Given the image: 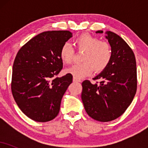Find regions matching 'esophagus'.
Returning <instances> with one entry per match:
<instances>
[{
  "label": "esophagus",
  "instance_id": "34e87169",
  "mask_svg": "<svg viewBox=\"0 0 148 148\" xmlns=\"http://www.w3.org/2000/svg\"><path fill=\"white\" fill-rule=\"evenodd\" d=\"M73 81H74V82H81V80L77 79V78L76 77H74L73 78Z\"/></svg>",
  "mask_w": 148,
  "mask_h": 148
}]
</instances>
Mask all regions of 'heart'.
Instances as JSON below:
<instances>
[{
    "label": "heart",
    "instance_id": "b5f03b06",
    "mask_svg": "<svg viewBox=\"0 0 148 148\" xmlns=\"http://www.w3.org/2000/svg\"><path fill=\"white\" fill-rule=\"evenodd\" d=\"M78 51H84L81 64H76L65 69V72L77 79L89 76L94 72L104 70L111 62L112 49L108 42L99 40L97 37L88 33L80 35L74 40ZM74 56V50L69 43H64L60 50V57L64 63L70 64Z\"/></svg>",
    "mask_w": 148,
    "mask_h": 148
}]
</instances>
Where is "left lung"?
<instances>
[{"mask_svg":"<svg viewBox=\"0 0 148 148\" xmlns=\"http://www.w3.org/2000/svg\"><path fill=\"white\" fill-rule=\"evenodd\" d=\"M106 34L112 49L111 62L93 79L99 80V83L83 81L81 93L86 113L99 122L111 121L123 115L133 101L137 88L136 62L133 51L117 34L111 31Z\"/></svg>","mask_w":148,"mask_h":148,"instance_id":"obj_1","label":"left lung"}]
</instances>
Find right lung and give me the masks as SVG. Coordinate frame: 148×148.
Instances as JSON below:
<instances>
[{"label":"right lung","mask_w":148,"mask_h":148,"mask_svg":"<svg viewBox=\"0 0 148 148\" xmlns=\"http://www.w3.org/2000/svg\"><path fill=\"white\" fill-rule=\"evenodd\" d=\"M72 37L68 30L46 31L33 37L19 49L12 67L13 97L24 114L40 123L54 119L72 76L58 74L62 69V45Z\"/></svg>","instance_id":"1"}]
</instances>
